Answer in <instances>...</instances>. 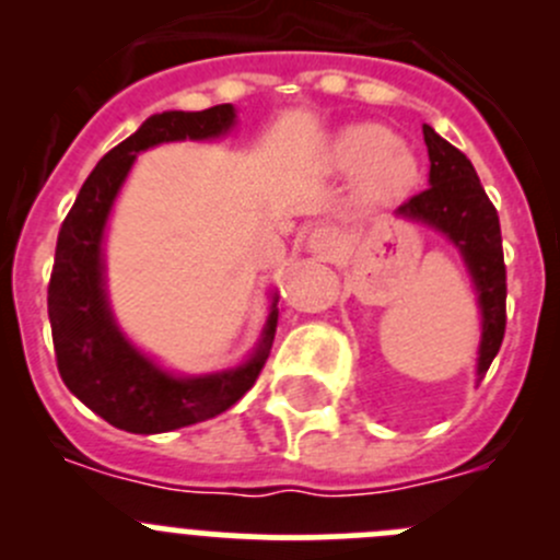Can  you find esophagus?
<instances>
[{
    "label": "esophagus",
    "instance_id": "esophagus-1",
    "mask_svg": "<svg viewBox=\"0 0 560 560\" xmlns=\"http://www.w3.org/2000/svg\"><path fill=\"white\" fill-rule=\"evenodd\" d=\"M308 252L316 254L319 259H330L338 248V238L330 228H316L308 233Z\"/></svg>",
    "mask_w": 560,
    "mask_h": 560
}]
</instances>
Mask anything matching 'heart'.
<instances>
[{
    "label": "heart",
    "mask_w": 560,
    "mask_h": 560,
    "mask_svg": "<svg viewBox=\"0 0 560 560\" xmlns=\"http://www.w3.org/2000/svg\"><path fill=\"white\" fill-rule=\"evenodd\" d=\"M330 165L341 173H359L363 195L376 200L400 197L417 178V160L382 124H349L330 140Z\"/></svg>",
    "instance_id": "obj_1"
}]
</instances>
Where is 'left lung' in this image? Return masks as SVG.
Masks as SVG:
<instances>
[{"mask_svg":"<svg viewBox=\"0 0 560 560\" xmlns=\"http://www.w3.org/2000/svg\"><path fill=\"white\" fill-rule=\"evenodd\" d=\"M428 160V189L406 200L395 217L436 230L460 252L471 276L479 306V349L477 382L488 374L499 354L506 327V268L501 252V224L493 202L485 195L477 171L463 151L422 124Z\"/></svg>","mask_w":560,"mask_h":560,"instance_id":"left-lung-1","label":"left lung"}]
</instances>
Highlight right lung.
Wrapping results in <instances>:
<instances>
[{
	"mask_svg": "<svg viewBox=\"0 0 560 560\" xmlns=\"http://www.w3.org/2000/svg\"><path fill=\"white\" fill-rule=\"evenodd\" d=\"M235 121L238 113L230 103L208 110L154 113L140 124L138 132L97 162L61 224L48 284L56 365L67 389L113 428L149 436L211 420L244 398L268 360L279 322L276 295L262 332L244 363L191 376L162 369L135 347L118 327L107 301V219L140 151L175 140L224 138Z\"/></svg>",
	"mask_w": 560,
	"mask_h": 560,
	"instance_id": "1",
	"label": "right lung"
}]
</instances>
